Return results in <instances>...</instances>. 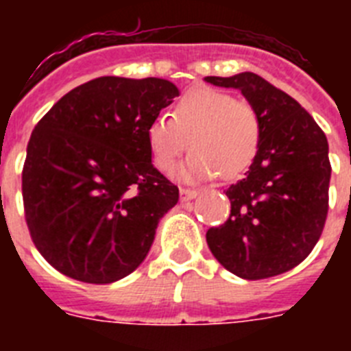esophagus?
<instances>
[{
    "label": "esophagus",
    "mask_w": 351,
    "mask_h": 351,
    "mask_svg": "<svg viewBox=\"0 0 351 351\" xmlns=\"http://www.w3.org/2000/svg\"><path fill=\"white\" fill-rule=\"evenodd\" d=\"M198 197V191L195 189H186V187H180V200L182 202H187V200H193V198Z\"/></svg>",
    "instance_id": "34e87169"
}]
</instances>
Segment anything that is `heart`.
<instances>
[{
    "mask_svg": "<svg viewBox=\"0 0 351 351\" xmlns=\"http://www.w3.org/2000/svg\"><path fill=\"white\" fill-rule=\"evenodd\" d=\"M169 116L154 117L145 129L151 160L162 173L175 169L187 138L193 151L178 171L186 182L208 180L219 173L234 178L256 156L261 120L247 101L211 87H195L180 96Z\"/></svg>",
    "mask_w": 351,
    "mask_h": 351,
    "instance_id": "obj_1",
    "label": "heart"
}]
</instances>
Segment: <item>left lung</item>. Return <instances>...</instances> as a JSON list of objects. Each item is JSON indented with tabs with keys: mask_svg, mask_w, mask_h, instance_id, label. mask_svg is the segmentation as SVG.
<instances>
[{
	"mask_svg": "<svg viewBox=\"0 0 351 351\" xmlns=\"http://www.w3.org/2000/svg\"><path fill=\"white\" fill-rule=\"evenodd\" d=\"M239 89L261 120V145L242 180L226 191L231 215L206 240L233 275L258 280L289 271L315 247L328 215L332 165L322 129L297 100L255 73L220 78Z\"/></svg>",
	"mask_w": 351,
	"mask_h": 351,
	"instance_id": "1",
	"label": "left lung"
}]
</instances>
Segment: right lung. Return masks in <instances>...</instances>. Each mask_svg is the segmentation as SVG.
<instances>
[{
    "mask_svg": "<svg viewBox=\"0 0 351 351\" xmlns=\"http://www.w3.org/2000/svg\"><path fill=\"white\" fill-rule=\"evenodd\" d=\"M180 95L162 78L101 76L38 121L21 176L32 242L58 271L111 284L147 256L178 187L151 162L145 129Z\"/></svg>",
    "mask_w": 351,
    "mask_h": 351,
    "instance_id": "obj_1",
    "label": "right lung"
}]
</instances>
